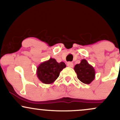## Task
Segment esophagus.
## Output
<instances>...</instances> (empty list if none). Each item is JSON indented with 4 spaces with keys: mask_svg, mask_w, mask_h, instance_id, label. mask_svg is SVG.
<instances>
[{
    "mask_svg": "<svg viewBox=\"0 0 120 120\" xmlns=\"http://www.w3.org/2000/svg\"><path fill=\"white\" fill-rule=\"evenodd\" d=\"M67 66L69 67H71V68H72L73 67V63H71V62H68L67 63Z\"/></svg>",
    "mask_w": 120,
    "mask_h": 120,
    "instance_id": "1",
    "label": "esophagus"
}]
</instances>
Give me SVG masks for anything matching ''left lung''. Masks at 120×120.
Segmentation results:
<instances>
[{
  "label": "left lung",
  "instance_id": "obj_1",
  "mask_svg": "<svg viewBox=\"0 0 120 120\" xmlns=\"http://www.w3.org/2000/svg\"><path fill=\"white\" fill-rule=\"evenodd\" d=\"M74 70L79 81L85 84H90L95 78V71L86 59H82L79 64L74 66Z\"/></svg>",
  "mask_w": 120,
  "mask_h": 120
}]
</instances>
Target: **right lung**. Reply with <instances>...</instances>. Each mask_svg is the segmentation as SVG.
<instances>
[{"label":"right lung","mask_w":120,"mask_h":120,"mask_svg":"<svg viewBox=\"0 0 120 120\" xmlns=\"http://www.w3.org/2000/svg\"><path fill=\"white\" fill-rule=\"evenodd\" d=\"M65 67L64 62L57 63L55 59L50 58L41 63L37 67V77L42 83L52 84L59 77L60 71Z\"/></svg>","instance_id":"add662e5"}]
</instances>
